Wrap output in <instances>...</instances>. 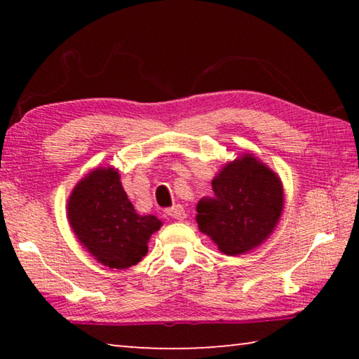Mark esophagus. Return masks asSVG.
Listing matches in <instances>:
<instances>
[{
    "instance_id": "obj_1",
    "label": "esophagus",
    "mask_w": 359,
    "mask_h": 359,
    "mask_svg": "<svg viewBox=\"0 0 359 359\" xmlns=\"http://www.w3.org/2000/svg\"><path fill=\"white\" fill-rule=\"evenodd\" d=\"M166 212H168L169 217L175 218V220H184V218H185V209H184V205H180V204L172 205V208L168 209Z\"/></svg>"
}]
</instances>
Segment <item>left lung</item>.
I'll return each instance as SVG.
<instances>
[{
	"mask_svg": "<svg viewBox=\"0 0 359 359\" xmlns=\"http://www.w3.org/2000/svg\"><path fill=\"white\" fill-rule=\"evenodd\" d=\"M212 190L196 205V222L223 253H245L269 238L283 209L282 182L269 168L245 155L222 169Z\"/></svg>",
	"mask_w": 359,
	"mask_h": 359,
	"instance_id": "obj_1",
	"label": "left lung"
}]
</instances>
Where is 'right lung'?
<instances>
[{
	"mask_svg": "<svg viewBox=\"0 0 359 359\" xmlns=\"http://www.w3.org/2000/svg\"><path fill=\"white\" fill-rule=\"evenodd\" d=\"M69 223L81 244L115 269L137 264L147 255V242L161 222L137 215L114 169H96L81 180L68 203Z\"/></svg>",
	"mask_w": 359,
	"mask_h": 359,
	"instance_id": "1",
	"label": "right lung"
}]
</instances>
